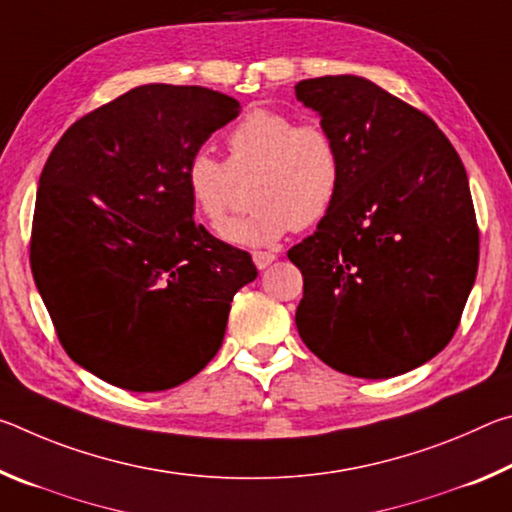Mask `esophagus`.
Masks as SVG:
<instances>
[{
	"label": "esophagus",
	"instance_id": "obj_1",
	"mask_svg": "<svg viewBox=\"0 0 512 512\" xmlns=\"http://www.w3.org/2000/svg\"><path fill=\"white\" fill-rule=\"evenodd\" d=\"M253 262L257 268H266L275 262V253H268V250H255Z\"/></svg>",
	"mask_w": 512,
	"mask_h": 512
}]
</instances>
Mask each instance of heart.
Listing matches in <instances>:
<instances>
[{
    "mask_svg": "<svg viewBox=\"0 0 512 512\" xmlns=\"http://www.w3.org/2000/svg\"><path fill=\"white\" fill-rule=\"evenodd\" d=\"M248 185L250 210L225 225L223 237L244 246L273 244L289 230L323 223L343 185V158L334 133L318 119L298 121L257 108L228 135V160L196 151L187 160L185 187L194 212L221 228Z\"/></svg>",
    "mask_w": 512,
    "mask_h": 512,
    "instance_id": "heart-1",
    "label": "heart"
}]
</instances>
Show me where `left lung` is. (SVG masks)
<instances>
[{
	"label": "left lung",
	"instance_id": "1",
	"mask_svg": "<svg viewBox=\"0 0 512 512\" xmlns=\"http://www.w3.org/2000/svg\"><path fill=\"white\" fill-rule=\"evenodd\" d=\"M296 97L343 158L332 212L289 250L298 334L345 375H402L452 341L479 268L465 167L436 121L361 76L300 81Z\"/></svg>",
	"mask_w": 512,
	"mask_h": 512
}]
</instances>
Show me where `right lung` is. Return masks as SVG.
<instances>
[{"label":"right lung","instance_id":"right-lung-1","mask_svg":"<svg viewBox=\"0 0 512 512\" xmlns=\"http://www.w3.org/2000/svg\"><path fill=\"white\" fill-rule=\"evenodd\" d=\"M239 101L140 85L76 119L40 173L29 259L65 352L126 391H167L219 352L257 268L194 221L187 160Z\"/></svg>","mask_w":512,"mask_h":512}]
</instances>
